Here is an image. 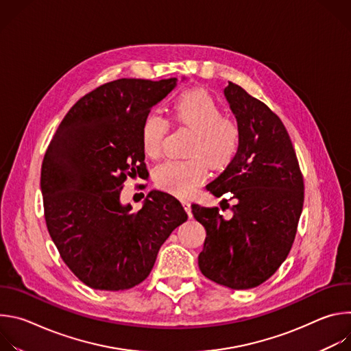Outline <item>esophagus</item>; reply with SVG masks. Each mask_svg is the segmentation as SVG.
<instances>
[{"label": "esophagus", "mask_w": 351, "mask_h": 351, "mask_svg": "<svg viewBox=\"0 0 351 351\" xmlns=\"http://www.w3.org/2000/svg\"><path fill=\"white\" fill-rule=\"evenodd\" d=\"M182 204H183V207H184L186 213L189 214V217L191 218V217H193V214H191V204H190V202H187V199H182Z\"/></svg>", "instance_id": "1"}]
</instances>
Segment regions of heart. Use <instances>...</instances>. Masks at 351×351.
I'll list each match as a JSON object with an SVG mask.
<instances>
[{"label":"heart","mask_w":351,"mask_h":351,"mask_svg":"<svg viewBox=\"0 0 351 351\" xmlns=\"http://www.w3.org/2000/svg\"><path fill=\"white\" fill-rule=\"evenodd\" d=\"M175 119L194 132L189 160H171L154 173L157 186L179 197L190 195L208 176L213 168H225L236 156L240 132L234 122L222 118V110L204 90H187L173 103ZM168 123L158 114H149L141 126V145L148 158L162 154Z\"/></svg>","instance_id":"1"}]
</instances>
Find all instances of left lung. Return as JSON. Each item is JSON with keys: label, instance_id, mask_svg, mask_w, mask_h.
I'll use <instances>...</instances> for the list:
<instances>
[{"label": "left lung", "instance_id": "left-lung-1", "mask_svg": "<svg viewBox=\"0 0 351 351\" xmlns=\"http://www.w3.org/2000/svg\"><path fill=\"white\" fill-rule=\"evenodd\" d=\"M223 94L240 144L226 169L206 187L215 197L230 194L233 206L222 199L221 208H229L232 217L198 204L191 213L207 232L199 271L218 285L243 290L269 279L286 260L303 211L304 183L278 115L232 82Z\"/></svg>", "mask_w": 351, "mask_h": 351}]
</instances>
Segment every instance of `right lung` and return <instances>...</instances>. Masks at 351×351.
<instances>
[{"label":"right lung","instance_id":"right-lung-1","mask_svg":"<svg viewBox=\"0 0 351 351\" xmlns=\"http://www.w3.org/2000/svg\"><path fill=\"white\" fill-rule=\"evenodd\" d=\"M176 83L118 79L99 86L69 110L47 148L40 180L47 229L64 263L91 289L118 291L143 282L164 241L187 219L179 199L161 190L149 191L136 213L121 203L128 176H148L143 122Z\"/></svg>","mask_w":351,"mask_h":351}]
</instances>
